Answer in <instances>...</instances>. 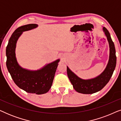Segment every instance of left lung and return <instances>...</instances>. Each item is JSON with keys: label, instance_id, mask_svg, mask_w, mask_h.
<instances>
[{"label": "left lung", "instance_id": "1", "mask_svg": "<svg viewBox=\"0 0 121 121\" xmlns=\"http://www.w3.org/2000/svg\"><path fill=\"white\" fill-rule=\"evenodd\" d=\"M110 46V57L108 63L105 70L96 78L89 80H83L77 77L67 67L68 77L74 89L79 93L91 94L95 93L104 88L110 80L116 65V56L114 43L106 28L103 27Z\"/></svg>", "mask_w": 121, "mask_h": 121}]
</instances>
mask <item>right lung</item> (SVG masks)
<instances>
[{
    "label": "right lung",
    "mask_w": 121,
    "mask_h": 121,
    "mask_svg": "<svg viewBox=\"0 0 121 121\" xmlns=\"http://www.w3.org/2000/svg\"><path fill=\"white\" fill-rule=\"evenodd\" d=\"M37 24H31L18 27L10 38L6 49V67L16 85L29 93L45 94L48 91L58 67L59 59L47 64L37 71L23 69L18 64L15 57L16 43L22 32L35 29Z\"/></svg>",
    "instance_id": "1"
}]
</instances>
